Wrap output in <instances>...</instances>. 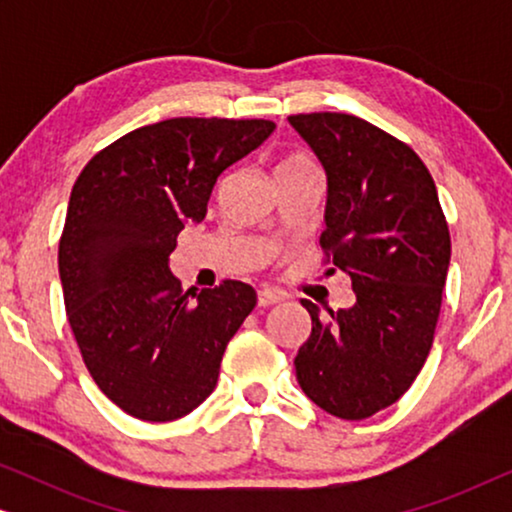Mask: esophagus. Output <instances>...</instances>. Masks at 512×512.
<instances>
[{
  "label": "esophagus",
  "instance_id": "obj_1",
  "mask_svg": "<svg viewBox=\"0 0 512 512\" xmlns=\"http://www.w3.org/2000/svg\"><path fill=\"white\" fill-rule=\"evenodd\" d=\"M279 300H284V296L279 291H272V289H261V291H258V305H261V307L277 305Z\"/></svg>",
  "mask_w": 512,
  "mask_h": 512
}]
</instances>
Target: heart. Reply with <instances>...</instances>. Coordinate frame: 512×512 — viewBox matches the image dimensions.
I'll list each match as a JSON object with an SVG mask.
<instances>
[{
    "label": "heart",
    "mask_w": 512,
    "mask_h": 512,
    "mask_svg": "<svg viewBox=\"0 0 512 512\" xmlns=\"http://www.w3.org/2000/svg\"><path fill=\"white\" fill-rule=\"evenodd\" d=\"M310 167H317L312 163V158H307V156H291V158H286L282 165H279V170L277 172H282V170H310Z\"/></svg>",
    "instance_id": "heart-1"
}]
</instances>
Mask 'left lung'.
I'll list each match as a JSON object with an SVG mask.
<instances>
[{
  "label": "left lung",
  "mask_w": 512,
  "mask_h": 512,
  "mask_svg": "<svg viewBox=\"0 0 512 512\" xmlns=\"http://www.w3.org/2000/svg\"><path fill=\"white\" fill-rule=\"evenodd\" d=\"M289 123L326 172L328 263L352 279L354 305L321 317L293 366L300 389L328 415L366 419L396 403L422 370L450 268L447 230L429 170L408 144L349 114Z\"/></svg>",
  "instance_id": "left-lung-1"
}]
</instances>
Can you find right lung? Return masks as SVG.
Here are the masks:
<instances>
[{"mask_svg":"<svg viewBox=\"0 0 512 512\" xmlns=\"http://www.w3.org/2000/svg\"><path fill=\"white\" fill-rule=\"evenodd\" d=\"M272 132L263 118H170L116 139L76 179L58 251L67 319L88 373L128 415L172 422L214 391L256 291L226 279L184 293L170 254L223 170Z\"/></svg>","mask_w":512,"mask_h":512,"instance_id":"right-lung-1","label":"right lung"}]
</instances>
